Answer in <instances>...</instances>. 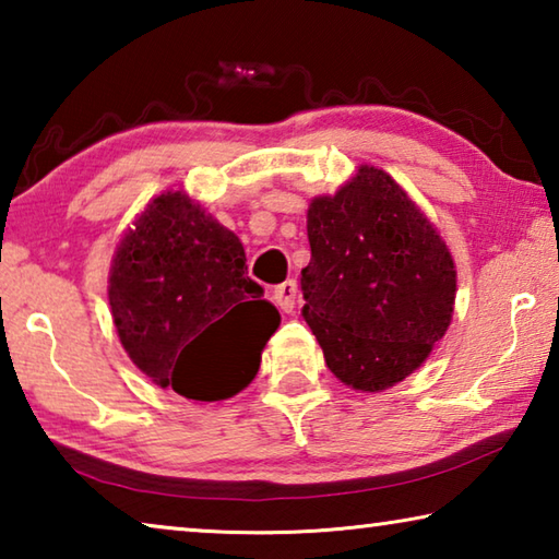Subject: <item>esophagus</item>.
Instances as JSON below:
<instances>
[{"label":"esophagus","mask_w":559,"mask_h":559,"mask_svg":"<svg viewBox=\"0 0 559 559\" xmlns=\"http://www.w3.org/2000/svg\"><path fill=\"white\" fill-rule=\"evenodd\" d=\"M296 296H298V283L293 278L283 281L281 286L273 288V300L278 302L283 313H293V310H296Z\"/></svg>","instance_id":"34e87169"}]
</instances>
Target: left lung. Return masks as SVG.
Listing matches in <instances>:
<instances>
[{"label":"left lung","mask_w":559,"mask_h":559,"mask_svg":"<svg viewBox=\"0 0 559 559\" xmlns=\"http://www.w3.org/2000/svg\"><path fill=\"white\" fill-rule=\"evenodd\" d=\"M302 318L325 362L353 390L409 377L451 325L456 266L449 246L394 179L362 165L308 206Z\"/></svg>","instance_id":"1"}]
</instances>
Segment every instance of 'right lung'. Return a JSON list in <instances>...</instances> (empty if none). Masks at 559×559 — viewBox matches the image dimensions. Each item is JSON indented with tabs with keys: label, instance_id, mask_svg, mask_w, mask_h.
<instances>
[{
	"label": "right lung",
	"instance_id": "obj_1",
	"mask_svg": "<svg viewBox=\"0 0 559 559\" xmlns=\"http://www.w3.org/2000/svg\"><path fill=\"white\" fill-rule=\"evenodd\" d=\"M239 236L185 192L155 197L112 257L108 300L128 357L159 386L222 402L259 372L281 325Z\"/></svg>",
	"mask_w": 559,
	"mask_h": 559
}]
</instances>
